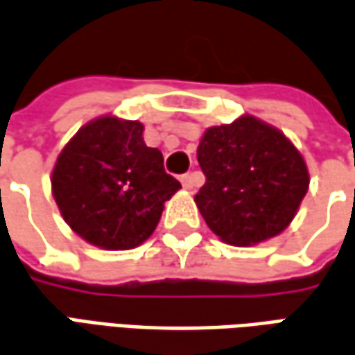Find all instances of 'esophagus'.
Masks as SVG:
<instances>
[{"label": "esophagus", "instance_id": "34e87169", "mask_svg": "<svg viewBox=\"0 0 355 355\" xmlns=\"http://www.w3.org/2000/svg\"><path fill=\"white\" fill-rule=\"evenodd\" d=\"M182 185L187 189V191H191L193 187L197 185V180H195V173H185L182 175Z\"/></svg>", "mask_w": 355, "mask_h": 355}]
</instances>
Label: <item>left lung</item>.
<instances>
[{
  "instance_id": "obj_1",
  "label": "left lung",
  "mask_w": 355,
  "mask_h": 355,
  "mask_svg": "<svg viewBox=\"0 0 355 355\" xmlns=\"http://www.w3.org/2000/svg\"><path fill=\"white\" fill-rule=\"evenodd\" d=\"M197 160L207 175L197 209L230 245L248 248L282 234L309 189L307 164L294 143L249 114L209 127Z\"/></svg>"
}]
</instances>
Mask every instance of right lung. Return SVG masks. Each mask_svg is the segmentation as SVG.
I'll return each mask as SVG.
<instances>
[{
  "label": "right lung",
  "instance_id": "1",
  "mask_svg": "<svg viewBox=\"0 0 355 355\" xmlns=\"http://www.w3.org/2000/svg\"><path fill=\"white\" fill-rule=\"evenodd\" d=\"M139 121L100 116L73 135L51 170V193L69 228L107 251H125L153 236L164 202L182 183L164 172Z\"/></svg>",
  "mask_w": 355,
  "mask_h": 355
}]
</instances>
